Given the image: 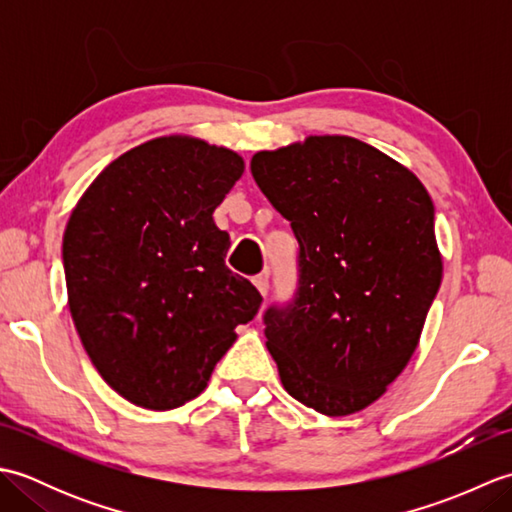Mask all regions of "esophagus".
<instances>
[{
  "mask_svg": "<svg viewBox=\"0 0 512 512\" xmlns=\"http://www.w3.org/2000/svg\"><path fill=\"white\" fill-rule=\"evenodd\" d=\"M253 284L257 286V290L262 292V295L266 297L268 295V275H257V277H253Z\"/></svg>",
  "mask_w": 512,
  "mask_h": 512,
  "instance_id": "1",
  "label": "esophagus"
}]
</instances>
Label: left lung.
<instances>
[{
    "label": "left lung",
    "mask_w": 512,
    "mask_h": 512,
    "mask_svg": "<svg viewBox=\"0 0 512 512\" xmlns=\"http://www.w3.org/2000/svg\"><path fill=\"white\" fill-rule=\"evenodd\" d=\"M250 173L299 242L295 295L264 312L281 383L325 416L361 411L409 363L438 295L429 193L350 136L259 151Z\"/></svg>",
    "instance_id": "obj_1"
}]
</instances>
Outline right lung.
I'll return each instance as SVG.
<instances>
[{
    "label": "right lung",
    "mask_w": 512,
    "mask_h": 512,
    "mask_svg": "<svg viewBox=\"0 0 512 512\" xmlns=\"http://www.w3.org/2000/svg\"><path fill=\"white\" fill-rule=\"evenodd\" d=\"M235 151L187 136L129 149L76 204L63 235L68 303L105 383L167 411L200 396L262 295L224 264L213 211L242 178Z\"/></svg>",
    "instance_id": "1"
}]
</instances>
